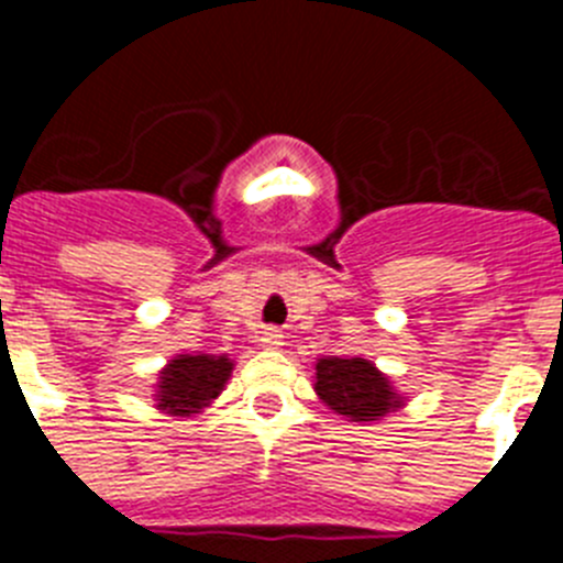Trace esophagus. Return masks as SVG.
I'll return each mask as SVG.
<instances>
[{"mask_svg": "<svg viewBox=\"0 0 563 563\" xmlns=\"http://www.w3.org/2000/svg\"><path fill=\"white\" fill-rule=\"evenodd\" d=\"M258 341H262V346H267V350H278V346H282V332L267 327V330L258 332Z\"/></svg>", "mask_w": 563, "mask_h": 563, "instance_id": "34e87169", "label": "esophagus"}]
</instances>
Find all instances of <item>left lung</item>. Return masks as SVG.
<instances>
[{"instance_id": "1", "label": "left lung", "mask_w": 563, "mask_h": 563, "mask_svg": "<svg viewBox=\"0 0 563 563\" xmlns=\"http://www.w3.org/2000/svg\"><path fill=\"white\" fill-rule=\"evenodd\" d=\"M316 391L332 411L355 422L380 420L402 402L389 377L363 357H321L316 363Z\"/></svg>"}]
</instances>
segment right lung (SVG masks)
Returning <instances> with one entry per match:
<instances>
[{
  "label": "right lung",
  "mask_w": 563,
  "mask_h": 563,
  "mask_svg": "<svg viewBox=\"0 0 563 563\" xmlns=\"http://www.w3.org/2000/svg\"><path fill=\"white\" fill-rule=\"evenodd\" d=\"M233 363L225 355H180L161 372V409L168 415H197L220 395Z\"/></svg>",
  "instance_id": "right-lung-1"
}]
</instances>
